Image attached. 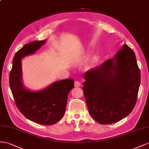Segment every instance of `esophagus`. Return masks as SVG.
<instances>
[{
	"label": "esophagus",
	"instance_id": "1",
	"mask_svg": "<svg viewBox=\"0 0 149 149\" xmlns=\"http://www.w3.org/2000/svg\"><path fill=\"white\" fill-rule=\"evenodd\" d=\"M74 86L75 87H80V86H81V84H80V82L79 81H78V80H75V83H74Z\"/></svg>",
	"mask_w": 149,
	"mask_h": 149
}]
</instances>
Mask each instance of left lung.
Masks as SVG:
<instances>
[{
  "label": "left lung",
  "instance_id": "obj_1",
  "mask_svg": "<svg viewBox=\"0 0 149 149\" xmlns=\"http://www.w3.org/2000/svg\"><path fill=\"white\" fill-rule=\"evenodd\" d=\"M83 92L88 112L100 124L116 123L132 111L141 84L134 51L127 44L115 57L84 75Z\"/></svg>",
  "mask_w": 149,
  "mask_h": 149
}]
</instances>
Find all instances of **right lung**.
<instances>
[{"instance_id": "add662e5", "label": "right lung", "mask_w": 149, "mask_h": 149, "mask_svg": "<svg viewBox=\"0 0 149 149\" xmlns=\"http://www.w3.org/2000/svg\"><path fill=\"white\" fill-rule=\"evenodd\" d=\"M45 40H36L24 45L15 54L9 75V85L17 107L24 116L37 124L50 125L62 118L67 96L74 87V80L66 79L54 82L43 91L32 92L22 82L21 59L34 53Z\"/></svg>"}]
</instances>
